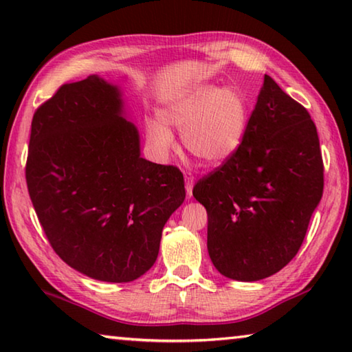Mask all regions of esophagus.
Wrapping results in <instances>:
<instances>
[{
    "label": "esophagus",
    "instance_id": "esophagus-1",
    "mask_svg": "<svg viewBox=\"0 0 352 352\" xmlns=\"http://www.w3.org/2000/svg\"><path fill=\"white\" fill-rule=\"evenodd\" d=\"M184 186H186L188 199H190V195H192V188H194V177L190 172H186V174H184Z\"/></svg>",
    "mask_w": 352,
    "mask_h": 352
}]
</instances>
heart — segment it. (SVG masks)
<instances>
[{"label":"heart","mask_w":352,"mask_h":352,"mask_svg":"<svg viewBox=\"0 0 352 352\" xmlns=\"http://www.w3.org/2000/svg\"><path fill=\"white\" fill-rule=\"evenodd\" d=\"M162 119L180 130L189 153L208 166H219L228 162L245 140L248 109L233 88L204 85L166 107ZM164 124L155 119L146 122L147 141L160 157H168L175 147L174 135Z\"/></svg>","instance_id":"1"}]
</instances>
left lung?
<instances>
[{
    "mask_svg": "<svg viewBox=\"0 0 352 352\" xmlns=\"http://www.w3.org/2000/svg\"><path fill=\"white\" fill-rule=\"evenodd\" d=\"M323 184L311 115L265 74L241 148L192 189L214 267L236 281L275 275L305 241Z\"/></svg>",
    "mask_w": 352,
    "mask_h": 352,
    "instance_id": "obj_1",
    "label": "left lung"
}]
</instances>
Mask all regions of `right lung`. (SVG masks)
<instances>
[{
	"mask_svg": "<svg viewBox=\"0 0 352 352\" xmlns=\"http://www.w3.org/2000/svg\"><path fill=\"white\" fill-rule=\"evenodd\" d=\"M121 90L99 76L65 83L34 113L26 183L54 252L98 281L130 283L155 264L183 204L180 169L141 157Z\"/></svg>",
	"mask_w": 352,
	"mask_h": 352,
	"instance_id": "right-lung-1",
	"label": "right lung"
}]
</instances>
